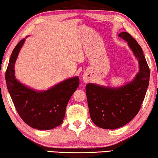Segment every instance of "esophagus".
Instances as JSON below:
<instances>
[{
  "label": "esophagus",
  "mask_w": 158,
  "mask_h": 158,
  "mask_svg": "<svg viewBox=\"0 0 158 158\" xmlns=\"http://www.w3.org/2000/svg\"><path fill=\"white\" fill-rule=\"evenodd\" d=\"M84 82H87L88 81V80L85 78V77H84Z\"/></svg>",
  "instance_id": "1"
}]
</instances>
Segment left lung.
Instances as JSON below:
<instances>
[{"mask_svg": "<svg viewBox=\"0 0 158 158\" xmlns=\"http://www.w3.org/2000/svg\"><path fill=\"white\" fill-rule=\"evenodd\" d=\"M127 42L139 62V72L132 81L120 87L89 83L85 92L90 116L99 127L114 130L124 126L139 111L149 84L150 69L142 49L130 35H118Z\"/></svg>", "mask_w": 158, "mask_h": 158, "instance_id": "8db88e82", "label": "left lung"}]
</instances>
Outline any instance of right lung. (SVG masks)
Returning a JSON list of instances; mask_svg holds the SVG:
<instances>
[{
	"label": "right lung",
	"mask_w": 158,
	"mask_h": 158,
	"mask_svg": "<svg viewBox=\"0 0 158 158\" xmlns=\"http://www.w3.org/2000/svg\"><path fill=\"white\" fill-rule=\"evenodd\" d=\"M25 41L26 38L19 42L10 56L5 73L7 90L26 124L40 130L53 129L63 121L67 105L79 85V77L67 79L45 90H36L23 84L16 79L15 65Z\"/></svg>",
	"instance_id": "1"
}]
</instances>
